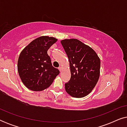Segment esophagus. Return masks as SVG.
Segmentation results:
<instances>
[{"instance_id":"obj_1","label":"esophagus","mask_w":127,"mask_h":127,"mask_svg":"<svg viewBox=\"0 0 127 127\" xmlns=\"http://www.w3.org/2000/svg\"><path fill=\"white\" fill-rule=\"evenodd\" d=\"M58 69L60 70V72H61V70H62V67H58Z\"/></svg>"}]
</instances>
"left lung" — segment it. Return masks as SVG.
Instances as JSON below:
<instances>
[{
    "instance_id": "obj_1",
    "label": "left lung",
    "mask_w": 127,
    "mask_h": 127,
    "mask_svg": "<svg viewBox=\"0 0 127 127\" xmlns=\"http://www.w3.org/2000/svg\"><path fill=\"white\" fill-rule=\"evenodd\" d=\"M61 43L68 57L71 77L65 83L66 93L83 98L92 91L100 75V61L93 48L77 39H64Z\"/></svg>"
}]
</instances>
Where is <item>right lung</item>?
Listing matches in <instances>:
<instances>
[{"mask_svg": "<svg viewBox=\"0 0 127 127\" xmlns=\"http://www.w3.org/2000/svg\"><path fill=\"white\" fill-rule=\"evenodd\" d=\"M57 39L41 36L29 43L20 53L17 69L24 84L28 89L40 91L49 87L60 73L53 66L47 51Z\"/></svg>", "mask_w": 127, "mask_h": 127, "instance_id": "add662e5", "label": "right lung"}]
</instances>
